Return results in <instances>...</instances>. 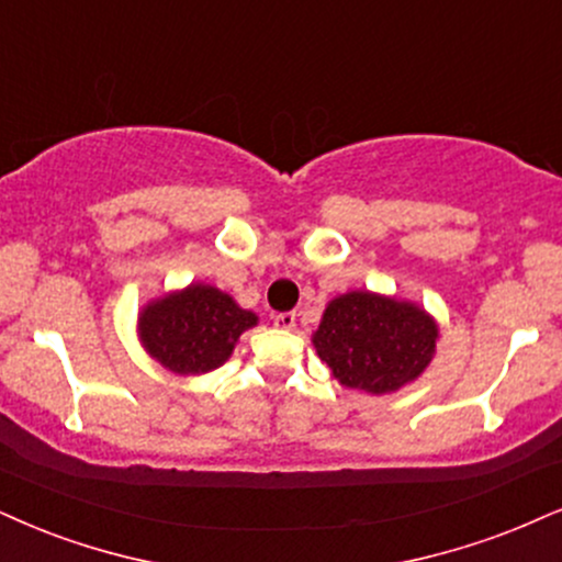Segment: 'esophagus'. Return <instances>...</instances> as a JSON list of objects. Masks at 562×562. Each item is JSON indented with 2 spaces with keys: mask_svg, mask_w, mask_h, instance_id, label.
Here are the masks:
<instances>
[{
  "mask_svg": "<svg viewBox=\"0 0 562 562\" xmlns=\"http://www.w3.org/2000/svg\"><path fill=\"white\" fill-rule=\"evenodd\" d=\"M273 325L281 330H294L296 325V313H279L273 315Z\"/></svg>",
  "mask_w": 562,
  "mask_h": 562,
  "instance_id": "obj_1",
  "label": "esophagus"
}]
</instances>
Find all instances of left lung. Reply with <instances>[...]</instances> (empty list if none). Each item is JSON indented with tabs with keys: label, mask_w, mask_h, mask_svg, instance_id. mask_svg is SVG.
Segmentation results:
<instances>
[{
	"label": "left lung",
	"mask_w": 562,
	"mask_h": 562,
	"mask_svg": "<svg viewBox=\"0 0 562 562\" xmlns=\"http://www.w3.org/2000/svg\"><path fill=\"white\" fill-rule=\"evenodd\" d=\"M438 323L414 302L372 292H349L325 307L313 334L317 357L346 387L393 393L432 362Z\"/></svg>",
	"instance_id": "obj_1"
}]
</instances>
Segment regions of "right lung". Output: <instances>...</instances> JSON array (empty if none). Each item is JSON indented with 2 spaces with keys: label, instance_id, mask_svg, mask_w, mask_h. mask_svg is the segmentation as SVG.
<instances>
[{
  "label": "right lung",
  "instance_id": "1",
  "mask_svg": "<svg viewBox=\"0 0 562 562\" xmlns=\"http://www.w3.org/2000/svg\"><path fill=\"white\" fill-rule=\"evenodd\" d=\"M252 325H258V315L207 283H190L182 292L158 296L137 317L145 351L177 375L216 370Z\"/></svg>",
  "mask_w": 562,
  "mask_h": 562
}]
</instances>
